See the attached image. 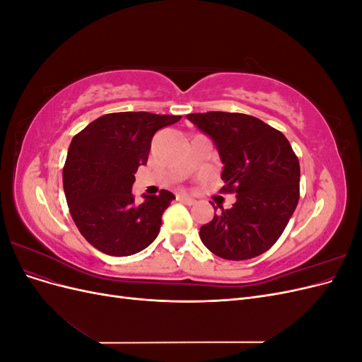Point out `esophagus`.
<instances>
[{
    "mask_svg": "<svg viewBox=\"0 0 362 362\" xmlns=\"http://www.w3.org/2000/svg\"><path fill=\"white\" fill-rule=\"evenodd\" d=\"M177 199H178L180 202L185 204V205H194V204H196V201H194L193 198H190V196H187V194H178Z\"/></svg>",
    "mask_w": 362,
    "mask_h": 362,
    "instance_id": "34e87169",
    "label": "esophagus"
}]
</instances>
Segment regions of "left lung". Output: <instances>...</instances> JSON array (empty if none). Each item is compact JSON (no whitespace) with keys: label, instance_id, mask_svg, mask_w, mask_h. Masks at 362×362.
Wrapping results in <instances>:
<instances>
[{"label":"left lung","instance_id":"obj_1","mask_svg":"<svg viewBox=\"0 0 362 362\" xmlns=\"http://www.w3.org/2000/svg\"><path fill=\"white\" fill-rule=\"evenodd\" d=\"M223 163L222 193H235L229 210L214 213L199 237L213 254L242 261L264 254L286 229L299 202L300 166L287 137L243 113H192ZM214 206V205H213Z\"/></svg>","mask_w":362,"mask_h":362}]
</instances>
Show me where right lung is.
<instances>
[{
  "mask_svg": "<svg viewBox=\"0 0 362 362\" xmlns=\"http://www.w3.org/2000/svg\"><path fill=\"white\" fill-rule=\"evenodd\" d=\"M181 116L122 112L98 117L74 136L63 168L69 213L81 235L98 250L128 257L157 238L173 193L144 194L134 202L131 187L148 161L151 140Z\"/></svg>",
  "mask_w": 362,
  "mask_h": 362,
  "instance_id": "right-lung-1",
  "label": "right lung"
}]
</instances>
